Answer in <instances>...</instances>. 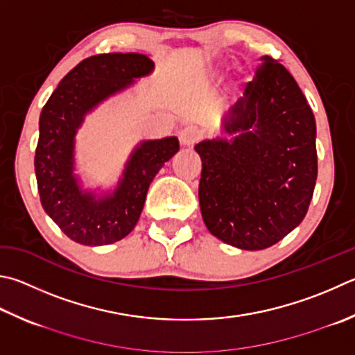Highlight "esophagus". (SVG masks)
<instances>
[{
	"instance_id": "esophagus-1",
	"label": "esophagus",
	"mask_w": 355,
	"mask_h": 355,
	"mask_svg": "<svg viewBox=\"0 0 355 355\" xmlns=\"http://www.w3.org/2000/svg\"><path fill=\"white\" fill-rule=\"evenodd\" d=\"M200 138H202V130L197 125H186L180 132V143L184 146H194Z\"/></svg>"
}]
</instances>
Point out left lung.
<instances>
[{"label":"left lung","instance_id":"left-lung-1","mask_svg":"<svg viewBox=\"0 0 355 355\" xmlns=\"http://www.w3.org/2000/svg\"><path fill=\"white\" fill-rule=\"evenodd\" d=\"M223 118L233 139L202 141L198 200L206 228L242 250L279 242L307 214L318 173L311 105L286 67L262 55Z\"/></svg>","mask_w":355,"mask_h":355}]
</instances>
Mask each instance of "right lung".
I'll list each match as a JSON object with an SVG mask.
<instances>
[{"mask_svg": "<svg viewBox=\"0 0 355 355\" xmlns=\"http://www.w3.org/2000/svg\"><path fill=\"white\" fill-rule=\"evenodd\" d=\"M153 62L137 53L96 54L63 77L40 114L35 177L46 214L71 241L108 245L124 239L143 211L153 177L180 149L175 137L146 141L133 152L113 196L83 194L73 175V144L83 114L108 96L149 74Z\"/></svg>", "mask_w": 355, "mask_h": 355, "instance_id": "add662e5", "label": "right lung"}]
</instances>
